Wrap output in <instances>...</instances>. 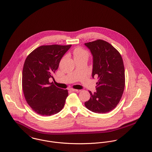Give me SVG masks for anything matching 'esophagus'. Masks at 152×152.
<instances>
[{"label": "esophagus", "instance_id": "34e87169", "mask_svg": "<svg viewBox=\"0 0 152 152\" xmlns=\"http://www.w3.org/2000/svg\"><path fill=\"white\" fill-rule=\"evenodd\" d=\"M69 90L71 91H72V92H77V91H78V89H73V88H70Z\"/></svg>", "mask_w": 152, "mask_h": 152}]
</instances>
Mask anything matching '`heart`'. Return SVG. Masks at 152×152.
Here are the masks:
<instances>
[{
    "label": "heart",
    "mask_w": 152,
    "mask_h": 152,
    "mask_svg": "<svg viewBox=\"0 0 152 152\" xmlns=\"http://www.w3.org/2000/svg\"><path fill=\"white\" fill-rule=\"evenodd\" d=\"M83 56H88V52L81 48H76L74 52V57H80Z\"/></svg>",
    "instance_id": "b5f03b06"
}]
</instances>
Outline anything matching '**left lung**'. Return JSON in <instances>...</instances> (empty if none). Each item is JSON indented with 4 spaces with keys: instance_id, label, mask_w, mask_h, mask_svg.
Returning a JSON list of instances; mask_svg holds the SVG:
<instances>
[{
    "instance_id": "obj_1",
    "label": "left lung",
    "mask_w": 152,
    "mask_h": 152,
    "mask_svg": "<svg viewBox=\"0 0 152 152\" xmlns=\"http://www.w3.org/2000/svg\"><path fill=\"white\" fill-rule=\"evenodd\" d=\"M93 56L92 77H97L96 92L85 103L94 113H106L113 110L120 102L125 87L123 60L118 51L107 42L97 39L85 43Z\"/></svg>"
}]
</instances>
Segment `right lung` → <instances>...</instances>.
Wrapping results in <instances>:
<instances>
[{"mask_svg":"<svg viewBox=\"0 0 152 152\" xmlns=\"http://www.w3.org/2000/svg\"><path fill=\"white\" fill-rule=\"evenodd\" d=\"M69 45H43L33 50L26 58L23 69L22 86L28 105L42 115H52L63 108L68 91L49 82L58 67Z\"/></svg>","mask_w":152,"mask_h":152,"instance_id":"right-lung-1","label":"right lung"}]
</instances>
